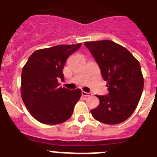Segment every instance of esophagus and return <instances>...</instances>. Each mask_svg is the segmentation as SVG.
<instances>
[{
	"instance_id": "obj_1",
	"label": "esophagus",
	"mask_w": 157,
	"mask_h": 157,
	"mask_svg": "<svg viewBox=\"0 0 157 157\" xmlns=\"http://www.w3.org/2000/svg\"><path fill=\"white\" fill-rule=\"evenodd\" d=\"M81 94H82V96H83V97H90V96L92 95V94H91V93H86V92H85V91H82Z\"/></svg>"
}]
</instances>
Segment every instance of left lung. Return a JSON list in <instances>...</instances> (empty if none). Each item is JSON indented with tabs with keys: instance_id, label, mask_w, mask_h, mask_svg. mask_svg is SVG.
I'll list each match as a JSON object with an SVG mask.
<instances>
[{
	"instance_id": "left-lung-1",
	"label": "left lung",
	"mask_w": 157,
	"mask_h": 157,
	"mask_svg": "<svg viewBox=\"0 0 157 157\" xmlns=\"http://www.w3.org/2000/svg\"><path fill=\"white\" fill-rule=\"evenodd\" d=\"M106 81L107 95L97 96L100 104L93 117L106 124H118L132 115L140 100L144 77L139 61L121 45L109 40L85 42Z\"/></svg>"
}]
</instances>
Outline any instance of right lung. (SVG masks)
<instances>
[{"label": "right lung", "mask_w": 157, "mask_h": 157, "mask_svg": "<svg viewBox=\"0 0 157 157\" xmlns=\"http://www.w3.org/2000/svg\"><path fill=\"white\" fill-rule=\"evenodd\" d=\"M82 44L57 45L37 50L30 56L21 73V97L32 117L44 124H59L71 117L81 90L60 87L63 69L69 56Z\"/></svg>", "instance_id": "obj_1"}]
</instances>
